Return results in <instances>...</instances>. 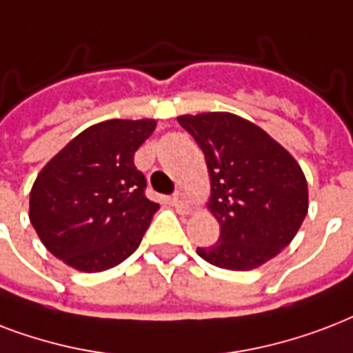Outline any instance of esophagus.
I'll use <instances>...</instances> for the list:
<instances>
[{
  "label": "esophagus",
  "mask_w": 353,
  "mask_h": 353,
  "mask_svg": "<svg viewBox=\"0 0 353 353\" xmlns=\"http://www.w3.org/2000/svg\"><path fill=\"white\" fill-rule=\"evenodd\" d=\"M173 204L179 214H190L191 212V202L185 199L184 193H176V195L173 196Z\"/></svg>",
  "instance_id": "esophagus-1"
}]
</instances>
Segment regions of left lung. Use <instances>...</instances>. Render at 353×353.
Returning <instances> with one entry per match:
<instances>
[{
	"label": "left lung",
	"mask_w": 353,
	"mask_h": 353,
	"mask_svg": "<svg viewBox=\"0 0 353 353\" xmlns=\"http://www.w3.org/2000/svg\"><path fill=\"white\" fill-rule=\"evenodd\" d=\"M204 152L208 210L219 241L196 254L228 270H252L288 247L307 215V180L293 154L263 128L230 112L176 117Z\"/></svg>",
	"instance_id": "left-lung-1"
}]
</instances>
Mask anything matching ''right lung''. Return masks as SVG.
<instances>
[{
  "mask_svg": "<svg viewBox=\"0 0 353 353\" xmlns=\"http://www.w3.org/2000/svg\"><path fill=\"white\" fill-rule=\"evenodd\" d=\"M154 119L95 123L54 154L31 188L29 219L54 258L81 272L112 269L139 247L160 208L134 152Z\"/></svg>",
  "mask_w": 353,
  "mask_h": 353,
  "instance_id": "right-lung-1",
  "label": "right lung"
}]
</instances>
